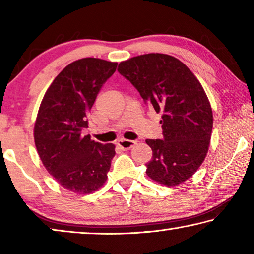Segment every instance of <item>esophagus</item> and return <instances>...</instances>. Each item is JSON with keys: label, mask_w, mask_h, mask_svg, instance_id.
Masks as SVG:
<instances>
[{"label": "esophagus", "mask_w": 254, "mask_h": 254, "mask_svg": "<svg viewBox=\"0 0 254 254\" xmlns=\"http://www.w3.org/2000/svg\"><path fill=\"white\" fill-rule=\"evenodd\" d=\"M135 143H136L135 141H133V140H127V139H120V140L118 141V145H119V147H121L123 150L131 149Z\"/></svg>", "instance_id": "obj_1"}]
</instances>
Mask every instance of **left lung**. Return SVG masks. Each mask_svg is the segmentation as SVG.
<instances>
[{
	"instance_id": "1",
	"label": "left lung",
	"mask_w": 254,
	"mask_h": 254,
	"mask_svg": "<svg viewBox=\"0 0 254 254\" xmlns=\"http://www.w3.org/2000/svg\"><path fill=\"white\" fill-rule=\"evenodd\" d=\"M118 71L162 114V140H145L152 149L147 175L166 186L190 178L204 161L213 128L212 107L198 79L180 60L163 54L133 57L120 63Z\"/></svg>"
}]
</instances>
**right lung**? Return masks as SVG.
<instances>
[{
	"label": "right lung",
	"instance_id": "right-lung-1",
	"mask_svg": "<svg viewBox=\"0 0 254 254\" xmlns=\"http://www.w3.org/2000/svg\"><path fill=\"white\" fill-rule=\"evenodd\" d=\"M118 64L83 58L60 71L41 102L34 143L48 173L68 190L89 194L106 182L113 143L103 144L84 135L87 114L103 84Z\"/></svg>",
	"mask_w": 254,
	"mask_h": 254
}]
</instances>
